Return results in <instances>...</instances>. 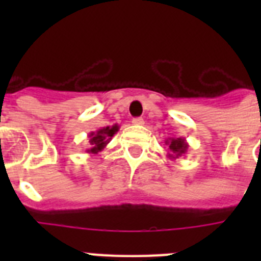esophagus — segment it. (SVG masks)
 I'll use <instances>...</instances> for the list:
<instances>
[{
  "mask_svg": "<svg viewBox=\"0 0 261 261\" xmlns=\"http://www.w3.org/2000/svg\"><path fill=\"white\" fill-rule=\"evenodd\" d=\"M132 123L135 124V125H144L145 121H144V119H142V117H136V119L132 120Z\"/></svg>",
  "mask_w": 261,
  "mask_h": 261,
  "instance_id": "obj_1",
  "label": "esophagus"
}]
</instances>
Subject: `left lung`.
<instances>
[{
  "instance_id": "left-lung-1",
  "label": "left lung",
  "mask_w": 261,
  "mask_h": 261,
  "mask_svg": "<svg viewBox=\"0 0 261 261\" xmlns=\"http://www.w3.org/2000/svg\"><path fill=\"white\" fill-rule=\"evenodd\" d=\"M166 146L168 147V158L170 159H176L181 156L183 154L187 153L188 150V142L186 141V138L181 137H170L165 141Z\"/></svg>"
}]
</instances>
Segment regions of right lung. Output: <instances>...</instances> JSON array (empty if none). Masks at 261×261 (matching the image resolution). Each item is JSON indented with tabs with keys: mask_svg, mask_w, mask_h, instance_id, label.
I'll use <instances>...</instances> for the list:
<instances>
[{
	"mask_svg": "<svg viewBox=\"0 0 261 261\" xmlns=\"http://www.w3.org/2000/svg\"><path fill=\"white\" fill-rule=\"evenodd\" d=\"M119 128L120 126L115 124L112 126H105V128L98 129L96 132L89 133L90 147L86 150V153L98 154L99 151H102L111 141V138L119 132Z\"/></svg>",
	"mask_w": 261,
	"mask_h": 261,
	"instance_id": "add662e5",
	"label": "right lung"
}]
</instances>
